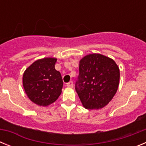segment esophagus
I'll return each instance as SVG.
<instances>
[{"label": "esophagus", "instance_id": "1", "mask_svg": "<svg viewBox=\"0 0 146 146\" xmlns=\"http://www.w3.org/2000/svg\"><path fill=\"white\" fill-rule=\"evenodd\" d=\"M66 86H67V87L72 88V87H73V82H72V81H70L69 82H68V83L66 84Z\"/></svg>", "mask_w": 146, "mask_h": 146}]
</instances>
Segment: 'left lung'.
Here are the masks:
<instances>
[{
  "label": "left lung",
  "instance_id": "1",
  "mask_svg": "<svg viewBox=\"0 0 146 146\" xmlns=\"http://www.w3.org/2000/svg\"><path fill=\"white\" fill-rule=\"evenodd\" d=\"M80 75L75 89L82 106L102 109L113 99L119 86V67L112 58L99 53L80 60Z\"/></svg>",
  "mask_w": 146,
  "mask_h": 146
}]
</instances>
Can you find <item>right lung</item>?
Here are the masks:
<instances>
[{
  "label": "right lung",
  "mask_w": 146,
  "mask_h": 146,
  "mask_svg": "<svg viewBox=\"0 0 146 146\" xmlns=\"http://www.w3.org/2000/svg\"><path fill=\"white\" fill-rule=\"evenodd\" d=\"M57 58H44L34 61L25 69L23 85L25 94L32 102L47 107L55 102L62 92L63 80L55 70Z\"/></svg>",
  "instance_id": "add662e5"
}]
</instances>
